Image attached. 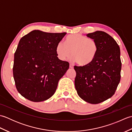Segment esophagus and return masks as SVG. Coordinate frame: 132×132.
<instances>
[{
	"label": "esophagus",
	"mask_w": 132,
	"mask_h": 132,
	"mask_svg": "<svg viewBox=\"0 0 132 132\" xmlns=\"http://www.w3.org/2000/svg\"><path fill=\"white\" fill-rule=\"evenodd\" d=\"M70 68H71V69H73L74 68V66H73V64H70Z\"/></svg>",
	"instance_id": "34e87169"
}]
</instances>
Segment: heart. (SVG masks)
Segmentation results:
<instances>
[{"label":"heart","instance_id":"b5f03b06","mask_svg":"<svg viewBox=\"0 0 132 132\" xmlns=\"http://www.w3.org/2000/svg\"><path fill=\"white\" fill-rule=\"evenodd\" d=\"M98 52L97 44L93 39L80 34L68 36L64 43L60 42L56 46V53L62 61L72 56V60L80 66H87L95 60Z\"/></svg>","mask_w":132,"mask_h":132}]
</instances>
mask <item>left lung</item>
I'll use <instances>...</instances> for the list:
<instances>
[{"label":"left lung","mask_w":132,"mask_h":132,"mask_svg":"<svg viewBox=\"0 0 132 132\" xmlns=\"http://www.w3.org/2000/svg\"><path fill=\"white\" fill-rule=\"evenodd\" d=\"M97 44L98 52L91 63L74 66L75 87L85 102L98 104L114 94L121 78L120 49L116 41L107 33L96 31L87 35Z\"/></svg>","instance_id":"left-lung-1"}]
</instances>
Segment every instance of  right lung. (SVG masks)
I'll return each instance as SVG.
<instances>
[{
  "label": "right lung",
  "mask_w": 132,
  "mask_h": 132,
  "mask_svg": "<svg viewBox=\"0 0 132 132\" xmlns=\"http://www.w3.org/2000/svg\"><path fill=\"white\" fill-rule=\"evenodd\" d=\"M66 34L34 30L20 39L14 55L13 74L21 96L40 102L54 94L69 68L68 62L60 60L56 53V46Z\"/></svg>",
  "instance_id": "right-lung-1"
}]
</instances>
